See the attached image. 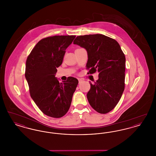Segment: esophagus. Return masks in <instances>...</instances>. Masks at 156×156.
<instances>
[{
  "mask_svg": "<svg viewBox=\"0 0 156 156\" xmlns=\"http://www.w3.org/2000/svg\"><path fill=\"white\" fill-rule=\"evenodd\" d=\"M78 81H79V83H81L82 82V79L81 78H78Z\"/></svg>",
  "mask_w": 156,
  "mask_h": 156,
  "instance_id": "1",
  "label": "esophagus"
}]
</instances>
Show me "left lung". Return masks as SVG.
I'll use <instances>...</instances> for the list:
<instances>
[{"instance_id": "1", "label": "left lung", "mask_w": 156, "mask_h": 156, "mask_svg": "<svg viewBox=\"0 0 156 156\" xmlns=\"http://www.w3.org/2000/svg\"><path fill=\"white\" fill-rule=\"evenodd\" d=\"M74 44L88 53V74L99 73L98 80L90 85L87 99L92 108L100 113H107L116 106L125 89L126 58L119 43L103 34L79 36Z\"/></svg>"}]
</instances>
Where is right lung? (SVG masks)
<instances>
[{
  "label": "right lung",
  "mask_w": 156,
  "mask_h": 156,
  "mask_svg": "<svg viewBox=\"0 0 156 156\" xmlns=\"http://www.w3.org/2000/svg\"><path fill=\"white\" fill-rule=\"evenodd\" d=\"M75 38V36L44 38L37 43L26 60L25 77L30 96L43 113L52 118H59L67 113L78 83V80L72 76L62 82L55 77L66 50Z\"/></svg>",
  "instance_id": "1"
}]
</instances>
